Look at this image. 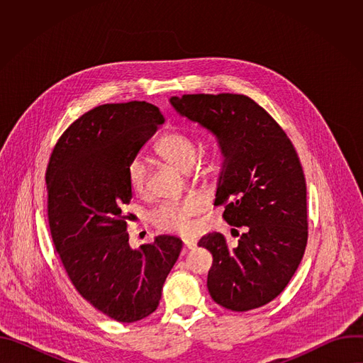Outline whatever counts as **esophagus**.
Here are the masks:
<instances>
[{
  "label": "esophagus",
  "mask_w": 363,
  "mask_h": 363,
  "mask_svg": "<svg viewBox=\"0 0 363 363\" xmlns=\"http://www.w3.org/2000/svg\"><path fill=\"white\" fill-rule=\"evenodd\" d=\"M194 247H196V241L195 240H184V248L185 250H192Z\"/></svg>",
  "instance_id": "34e87169"
}]
</instances>
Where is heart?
<instances>
[{"instance_id": "heart-1", "label": "heart", "mask_w": 363, "mask_h": 363, "mask_svg": "<svg viewBox=\"0 0 363 363\" xmlns=\"http://www.w3.org/2000/svg\"><path fill=\"white\" fill-rule=\"evenodd\" d=\"M153 153L167 164L188 172L196 162L198 145L192 135L182 130H171L161 136L153 145ZM214 168V153H210L195 175L203 177ZM146 165L139 158L132 160L126 167L128 186L133 194H142L146 186ZM202 205L195 198H185L177 202H162L150 213L153 225L169 233H188L192 228V217L199 214Z\"/></svg>"}]
</instances>
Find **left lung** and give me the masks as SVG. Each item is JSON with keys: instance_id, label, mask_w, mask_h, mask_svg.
<instances>
[{"instance_id": "1", "label": "left lung", "mask_w": 363, "mask_h": 363, "mask_svg": "<svg viewBox=\"0 0 363 363\" xmlns=\"http://www.w3.org/2000/svg\"><path fill=\"white\" fill-rule=\"evenodd\" d=\"M182 116L218 138L225 157L216 203L223 218L242 227L238 244L221 233L198 245L213 254L206 286L216 303L233 310L262 307L296 273L307 244L306 179L298 155L281 126L245 94L171 97Z\"/></svg>"}]
</instances>
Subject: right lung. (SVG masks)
Returning <instances> with one entry per match:
<instances>
[{"label":"right lung","mask_w":363,"mask_h":363,"mask_svg":"<svg viewBox=\"0 0 363 363\" xmlns=\"http://www.w3.org/2000/svg\"><path fill=\"white\" fill-rule=\"evenodd\" d=\"M162 123L146 101L97 106L63 132L45 171L48 227L72 284L122 323L157 310L182 248L179 238L160 235L132 250L126 231V167Z\"/></svg>","instance_id":"1"}]
</instances>
